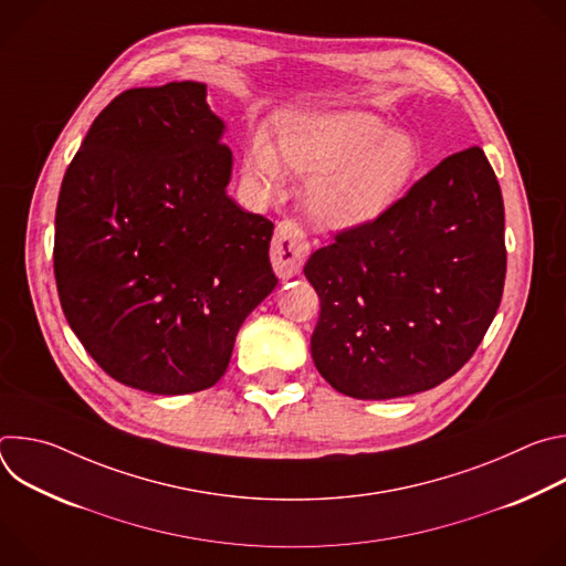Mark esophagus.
Segmentation results:
<instances>
[{
  "label": "esophagus",
  "mask_w": 566,
  "mask_h": 566,
  "mask_svg": "<svg viewBox=\"0 0 566 566\" xmlns=\"http://www.w3.org/2000/svg\"><path fill=\"white\" fill-rule=\"evenodd\" d=\"M308 255V239L304 228L293 221L284 219L275 228V237L271 241V262L275 273L282 280H289L302 271V264Z\"/></svg>",
  "instance_id": "esophagus-1"
}]
</instances>
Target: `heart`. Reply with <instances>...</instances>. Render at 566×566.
<instances>
[{"label": "heart", "instance_id": "1", "mask_svg": "<svg viewBox=\"0 0 566 566\" xmlns=\"http://www.w3.org/2000/svg\"><path fill=\"white\" fill-rule=\"evenodd\" d=\"M284 164L306 177L313 210L332 223H358L385 210L419 166V145L408 134H389L367 114L291 118L280 127ZM249 177L266 192L277 190L282 164L266 138L247 154Z\"/></svg>", "mask_w": 566, "mask_h": 566}]
</instances>
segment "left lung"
<instances>
[{
	"mask_svg": "<svg viewBox=\"0 0 566 566\" xmlns=\"http://www.w3.org/2000/svg\"><path fill=\"white\" fill-rule=\"evenodd\" d=\"M304 275L319 297L311 356L334 389L385 400L441 385L504 293V199L486 154H450L378 217L338 230Z\"/></svg>",
	"mask_w": 566,
	"mask_h": 566,
	"instance_id": "1",
	"label": "left lung"
}]
</instances>
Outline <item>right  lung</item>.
Here are the masks:
<instances>
[{"mask_svg":"<svg viewBox=\"0 0 566 566\" xmlns=\"http://www.w3.org/2000/svg\"><path fill=\"white\" fill-rule=\"evenodd\" d=\"M206 85L116 96L66 168L53 273L69 327L118 382L190 394L226 371L275 289L273 221L228 195L232 154Z\"/></svg>","mask_w":566,"mask_h":566,"instance_id":"obj_1","label":"right lung"}]
</instances>
